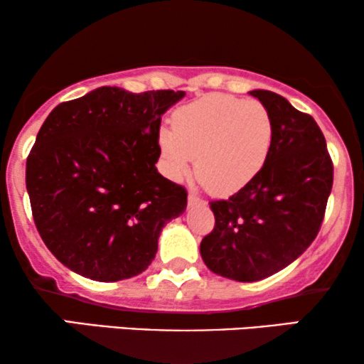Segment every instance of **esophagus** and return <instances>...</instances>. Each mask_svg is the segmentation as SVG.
Returning a JSON list of instances; mask_svg holds the SVG:
<instances>
[{"label": "esophagus", "mask_w": 364, "mask_h": 364, "mask_svg": "<svg viewBox=\"0 0 364 364\" xmlns=\"http://www.w3.org/2000/svg\"><path fill=\"white\" fill-rule=\"evenodd\" d=\"M205 200L200 197H197L196 193H188V207H196V205H205Z\"/></svg>", "instance_id": "obj_1"}]
</instances>
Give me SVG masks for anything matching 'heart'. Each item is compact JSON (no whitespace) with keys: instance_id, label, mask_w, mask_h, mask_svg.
<instances>
[{"instance_id":"heart-1","label":"heart","mask_w":364,"mask_h":364,"mask_svg":"<svg viewBox=\"0 0 364 364\" xmlns=\"http://www.w3.org/2000/svg\"><path fill=\"white\" fill-rule=\"evenodd\" d=\"M273 119L265 104L208 94L178 107L157 141L172 176L188 172L217 196H232L258 176L270 156Z\"/></svg>"}]
</instances>
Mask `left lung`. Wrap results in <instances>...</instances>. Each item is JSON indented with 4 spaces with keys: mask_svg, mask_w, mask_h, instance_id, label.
<instances>
[{
    "mask_svg": "<svg viewBox=\"0 0 364 364\" xmlns=\"http://www.w3.org/2000/svg\"><path fill=\"white\" fill-rule=\"evenodd\" d=\"M273 119L270 156L258 176L225 200H212L213 230L200 255L217 275L258 282L295 262L320 232L333 187V161L310 114L272 91L250 92Z\"/></svg>",
    "mask_w": 364,
    "mask_h": 364,
    "instance_id": "left-lung-1",
    "label": "left lung"
}]
</instances>
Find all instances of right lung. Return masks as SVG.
<instances>
[{
  "label": "right lung",
  "instance_id": "1",
  "mask_svg": "<svg viewBox=\"0 0 364 364\" xmlns=\"http://www.w3.org/2000/svg\"><path fill=\"white\" fill-rule=\"evenodd\" d=\"M183 96L104 86L46 117L26 188L39 235L69 270L119 282L151 265L164 225L187 208L186 187L156 168L161 116Z\"/></svg>",
  "mask_w": 364,
  "mask_h": 364
}]
</instances>
